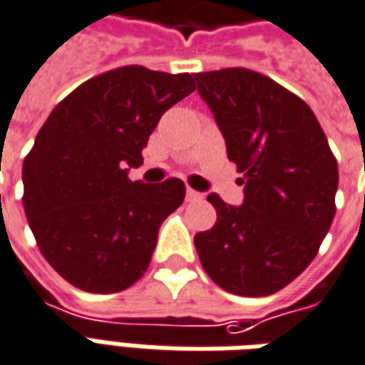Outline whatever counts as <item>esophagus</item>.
I'll list each match as a JSON object with an SVG mask.
<instances>
[{
  "instance_id": "obj_1",
  "label": "esophagus",
  "mask_w": 365,
  "mask_h": 365,
  "mask_svg": "<svg viewBox=\"0 0 365 365\" xmlns=\"http://www.w3.org/2000/svg\"><path fill=\"white\" fill-rule=\"evenodd\" d=\"M185 200L187 201H200L203 200V195H201L200 191L191 190V187H187V191H185Z\"/></svg>"
}]
</instances>
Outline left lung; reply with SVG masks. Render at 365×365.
<instances>
[{
  "label": "left lung",
  "instance_id": "obj_1",
  "mask_svg": "<svg viewBox=\"0 0 365 365\" xmlns=\"http://www.w3.org/2000/svg\"><path fill=\"white\" fill-rule=\"evenodd\" d=\"M193 76L229 162L245 178L241 207L207 195L217 221L195 235V249L223 290L269 297L297 279L324 241L336 213L338 162L310 106L269 76L243 67Z\"/></svg>",
  "mask_w": 365,
  "mask_h": 365
}]
</instances>
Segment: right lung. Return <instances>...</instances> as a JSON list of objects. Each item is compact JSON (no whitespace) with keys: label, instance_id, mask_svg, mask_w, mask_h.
Wrapping results in <instances>:
<instances>
[{"label":"right lung","instance_id":"obj_1","mask_svg":"<svg viewBox=\"0 0 365 365\" xmlns=\"http://www.w3.org/2000/svg\"><path fill=\"white\" fill-rule=\"evenodd\" d=\"M193 91L190 73L112 68L76 86L41 126L23 162V209L43 257L73 287L120 292L146 272L185 185L132 182L126 165H142L162 114Z\"/></svg>","mask_w":365,"mask_h":365}]
</instances>
